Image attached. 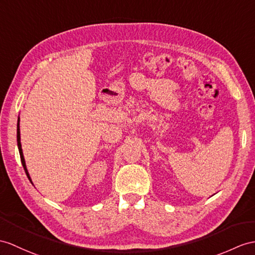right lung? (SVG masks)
Masks as SVG:
<instances>
[{
    "instance_id": "obj_1",
    "label": "right lung",
    "mask_w": 255,
    "mask_h": 255,
    "mask_svg": "<svg viewBox=\"0 0 255 255\" xmlns=\"http://www.w3.org/2000/svg\"><path fill=\"white\" fill-rule=\"evenodd\" d=\"M17 145H18V149H19V153H20V160H21V163L22 166L24 169V172H26V174L28 176V178L30 179L29 176V173L27 171V167H26V162H24V158H23V154H22V149H21V144H20V131H19V119H18V124H17ZM31 181V179H30Z\"/></svg>"
}]
</instances>
